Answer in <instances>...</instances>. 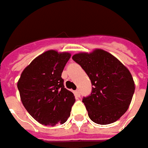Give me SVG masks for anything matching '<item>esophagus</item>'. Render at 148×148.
Listing matches in <instances>:
<instances>
[{
  "mask_svg": "<svg viewBox=\"0 0 148 148\" xmlns=\"http://www.w3.org/2000/svg\"><path fill=\"white\" fill-rule=\"evenodd\" d=\"M75 95H76L77 97H79V96H80V92H79V89H77V90L75 91Z\"/></svg>",
  "mask_w": 148,
  "mask_h": 148,
  "instance_id": "esophagus-1",
  "label": "esophagus"
}]
</instances>
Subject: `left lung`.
<instances>
[{
    "label": "left lung",
    "mask_w": 148,
    "mask_h": 148,
    "mask_svg": "<svg viewBox=\"0 0 148 148\" xmlns=\"http://www.w3.org/2000/svg\"><path fill=\"white\" fill-rule=\"evenodd\" d=\"M72 59L86 72L92 83V93L83 99L89 119L101 125L119 120L127 110L135 90L128 69L101 49L81 52Z\"/></svg>",
    "instance_id": "left-lung-1"
}]
</instances>
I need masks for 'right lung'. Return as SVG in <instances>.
I'll use <instances>...</instances> for the list:
<instances>
[{"mask_svg":"<svg viewBox=\"0 0 148 148\" xmlns=\"http://www.w3.org/2000/svg\"><path fill=\"white\" fill-rule=\"evenodd\" d=\"M71 55L50 49L25 68L17 83L21 100L32 118L43 125L63 124L70 116L74 93L64 88L63 69Z\"/></svg>","mask_w":148,"mask_h":148,"instance_id":"obj_1","label":"right lung"}]
</instances>
